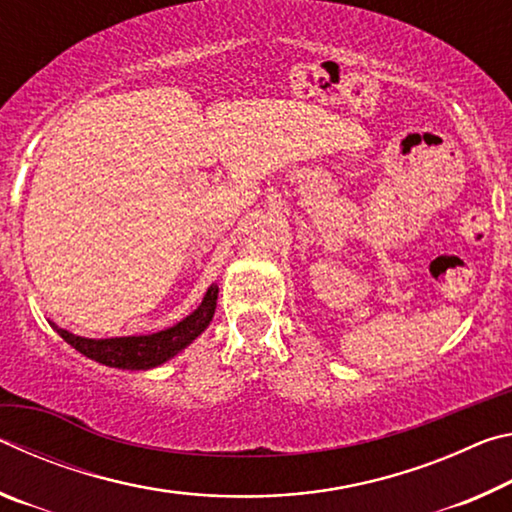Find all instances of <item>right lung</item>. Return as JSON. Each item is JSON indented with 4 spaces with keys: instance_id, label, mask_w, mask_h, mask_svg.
<instances>
[{
    "instance_id": "add662e5",
    "label": "right lung",
    "mask_w": 512,
    "mask_h": 512,
    "mask_svg": "<svg viewBox=\"0 0 512 512\" xmlns=\"http://www.w3.org/2000/svg\"><path fill=\"white\" fill-rule=\"evenodd\" d=\"M216 298H219V287L210 284V289L203 296V302L192 314L173 327L160 329V332L153 334L115 336V339H85V336H76L54 323H51V327L74 350H79L92 361L103 363V366L121 370H151L176 357L178 352H183L189 343L196 341L205 332L214 318Z\"/></svg>"
}]
</instances>
